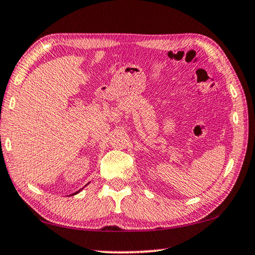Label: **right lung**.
Here are the masks:
<instances>
[{"label": "right lung", "mask_w": 255, "mask_h": 255, "mask_svg": "<svg viewBox=\"0 0 255 255\" xmlns=\"http://www.w3.org/2000/svg\"><path fill=\"white\" fill-rule=\"evenodd\" d=\"M83 189V188H82ZM82 189H79V191L78 192H76V193H74V194H71V195H76V194H78L80 191H82Z\"/></svg>", "instance_id": "obj_1"}]
</instances>
